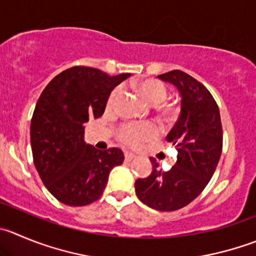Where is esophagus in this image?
<instances>
[{"label":"esophagus","mask_w":256,"mask_h":256,"mask_svg":"<svg viewBox=\"0 0 256 256\" xmlns=\"http://www.w3.org/2000/svg\"><path fill=\"white\" fill-rule=\"evenodd\" d=\"M136 157H137V156H136L134 153H132V152L124 153V158H126V160H134Z\"/></svg>","instance_id":"34e87169"}]
</instances>
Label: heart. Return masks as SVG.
Returning a JSON list of instances; mask_svg holds the SVG:
<instances>
[{"label":"heart","mask_w":256,"mask_h":256,"mask_svg":"<svg viewBox=\"0 0 256 256\" xmlns=\"http://www.w3.org/2000/svg\"><path fill=\"white\" fill-rule=\"evenodd\" d=\"M140 93L144 98V100L148 104L152 106H157V104L162 103L164 99L167 98V89L166 86L158 80H146L142 84L138 86ZM120 89H116L113 93L110 94L108 100V106H112L116 103V98H118ZM158 130L157 126L152 123H132L128 126H123L119 133V137L123 140L126 144L136 146L144 140H150L157 136Z\"/></svg>","instance_id":"heart-1"}]
</instances>
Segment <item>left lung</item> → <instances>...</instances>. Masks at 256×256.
I'll list each match as a JSON object with an SVG mask.
<instances>
[{
    "label": "left lung",
    "instance_id": "obj_1",
    "mask_svg": "<svg viewBox=\"0 0 256 256\" xmlns=\"http://www.w3.org/2000/svg\"><path fill=\"white\" fill-rule=\"evenodd\" d=\"M171 82L181 98V110L167 134L177 150V160L168 171L153 170L146 178L136 181L138 198L158 211H174L188 205L198 196L212 177L222 150V126L216 102L208 89L181 70L158 75Z\"/></svg>",
    "mask_w": 256,
    "mask_h": 256
}]
</instances>
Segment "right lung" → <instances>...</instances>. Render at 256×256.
Returning <instances> with one entry per match:
<instances>
[{"instance_id": "1", "label": "right lung", "mask_w": 256, "mask_h": 256, "mask_svg": "<svg viewBox=\"0 0 256 256\" xmlns=\"http://www.w3.org/2000/svg\"><path fill=\"white\" fill-rule=\"evenodd\" d=\"M130 74L116 76L74 66L54 78L41 93L31 119L34 163L55 198L85 206L103 194L109 174L123 163L119 148L96 150L85 142L84 123L104 113L110 93Z\"/></svg>"}]
</instances>
